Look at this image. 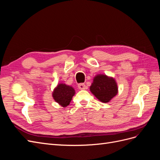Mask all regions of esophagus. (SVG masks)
I'll return each mask as SVG.
<instances>
[{
	"instance_id": "34e87169",
	"label": "esophagus",
	"mask_w": 160,
	"mask_h": 160,
	"mask_svg": "<svg viewBox=\"0 0 160 160\" xmlns=\"http://www.w3.org/2000/svg\"><path fill=\"white\" fill-rule=\"evenodd\" d=\"M78 88L79 89H86V85L84 83H79L78 85Z\"/></svg>"
}]
</instances>
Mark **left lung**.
I'll list each match as a JSON object with an SVG mask.
<instances>
[{
  "label": "left lung",
  "mask_w": 160,
  "mask_h": 160,
  "mask_svg": "<svg viewBox=\"0 0 160 160\" xmlns=\"http://www.w3.org/2000/svg\"><path fill=\"white\" fill-rule=\"evenodd\" d=\"M89 89L95 98L103 103L109 102L118 93L115 79L103 74H98L94 77Z\"/></svg>",
  "instance_id": "obj_1"
}]
</instances>
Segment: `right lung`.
<instances>
[{
    "mask_svg": "<svg viewBox=\"0 0 160 160\" xmlns=\"http://www.w3.org/2000/svg\"><path fill=\"white\" fill-rule=\"evenodd\" d=\"M75 94V91L71 86L65 83H59L53 90L52 96L57 103L62 108H65L69 105Z\"/></svg>",
    "mask_w": 160,
    "mask_h": 160,
    "instance_id": "1",
    "label": "right lung"
}]
</instances>
